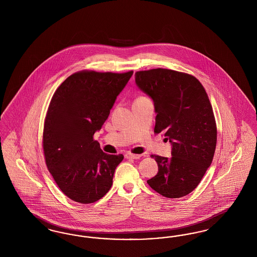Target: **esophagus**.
<instances>
[{
	"label": "esophagus",
	"instance_id": "1",
	"mask_svg": "<svg viewBox=\"0 0 257 257\" xmlns=\"http://www.w3.org/2000/svg\"><path fill=\"white\" fill-rule=\"evenodd\" d=\"M125 157L127 159H140L142 157V155H138V154H132V153H127L125 154Z\"/></svg>",
	"mask_w": 257,
	"mask_h": 257
}]
</instances>
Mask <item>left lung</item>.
I'll return each mask as SVG.
<instances>
[{
    "label": "left lung",
    "instance_id": "1",
    "mask_svg": "<svg viewBox=\"0 0 257 257\" xmlns=\"http://www.w3.org/2000/svg\"><path fill=\"white\" fill-rule=\"evenodd\" d=\"M138 87L153 100L154 132L171 145V157L151 155L158 173L147 180L160 195L178 198L193 192L210 167L217 127L207 93L196 77L156 68L135 74Z\"/></svg>",
    "mask_w": 257,
    "mask_h": 257
}]
</instances>
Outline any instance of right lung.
Masks as SVG:
<instances>
[{
  "label": "right lung",
  "mask_w": 257,
  "mask_h": 257,
  "mask_svg": "<svg viewBox=\"0 0 257 257\" xmlns=\"http://www.w3.org/2000/svg\"><path fill=\"white\" fill-rule=\"evenodd\" d=\"M133 71H81L54 93L43 130L46 166L61 192L83 204L105 196L123 155L103 152L93 135L107 120Z\"/></svg>",
  "instance_id": "obj_1"
}]
</instances>
